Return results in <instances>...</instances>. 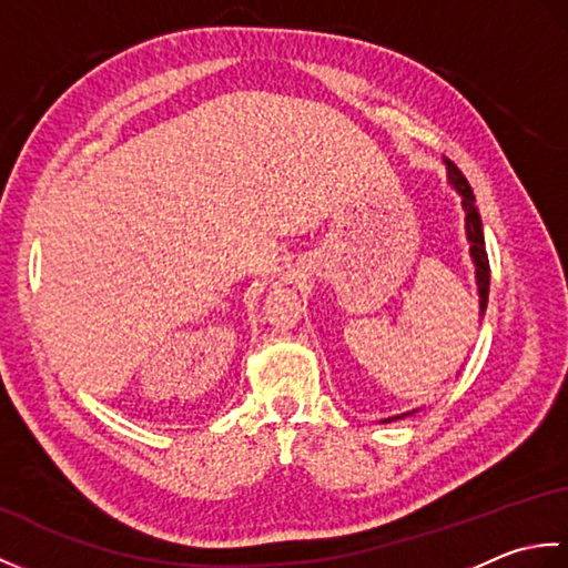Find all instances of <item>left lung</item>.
I'll use <instances>...</instances> for the list:
<instances>
[{
    "mask_svg": "<svg viewBox=\"0 0 568 568\" xmlns=\"http://www.w3.org/2000/svg\"><path fill=\"white\" fill-rule=\"evenodd\" d=\"M446 171H449L452 185L456 187L458 195L464 200V212H466V234L470 241V256H474L476 263V281H478V297H480V315L486 312L488 305V287H490V265H488V253H486V239H484V224H480V214L476 210V197L474 190H470L468 180L464 173L446 159ZM397 417H388L393 422Z\"/></svg>",
    "mask_w": 568,
    "mask_h": 568,
    "instance_id": "8db88e82",
    "label": "left lung"
}]
</instances>
